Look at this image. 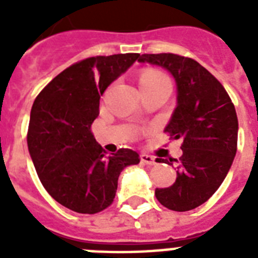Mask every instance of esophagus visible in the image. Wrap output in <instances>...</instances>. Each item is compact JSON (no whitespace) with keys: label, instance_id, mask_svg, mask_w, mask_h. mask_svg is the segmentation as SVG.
<instances>
[{"label":"esophagus","instance_id":"34e87169","mask_svg":"<svg viewBox=\"0 0 258 258\" xmlns=\"http://www.w3.org/2000/svg\"><path fill=\"white\" fill-rule=\"evenodd\" d=\"M141 161L143 162V163H146V165H149V166H153V165H155V163H157V162H155V158H153L151 155H147V154H142Z\"/></svg>","mask_w":258,"mask_h":258}]
</instances>
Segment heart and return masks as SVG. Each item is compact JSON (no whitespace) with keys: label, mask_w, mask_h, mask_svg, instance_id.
<instances>
[{"label":"heart","mask_w":258,"mask_h":258,"mask_svg":"<svg viewBox=\"0 0 258 258\" xmlns=\"http://www.w3.org/2000/svg\"><path fill=\"white\" fill-rule=\"evenodd\" d=\"M162 79H166V76L162 72L157 70H146L142 72L139 76V87L147 86V84H153L155 82H159Z\"/></svg>","instance_id":"heart-1"}]
</instances>
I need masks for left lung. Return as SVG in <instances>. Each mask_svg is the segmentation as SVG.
I'll list each match as a JSON object with an SVG mask.
<instances>
[{
	"mask_svg": "<svg viewBox=\"0 0 258 258\" xmlns=\"http://www.w3.org/2000/svg\"><path fill=\"white\" fill-rule=\"evenodd\" d=\"M138 62L165 68L176 84V107L165 131L182 139V157L175 159L174 184L157 188L155 197L170 210H192L217 191L232 167L238 137L236 108L222 84L192 58L142 54Z\"/></svg>",
	"mask_w": 258,
	"mask_h": 258,
	"instance_id": "8db88e82",
	"label": "left lung"
}]
</instances>
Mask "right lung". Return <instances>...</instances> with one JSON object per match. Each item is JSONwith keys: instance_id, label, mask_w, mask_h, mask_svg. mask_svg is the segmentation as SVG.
Here are the masks:
<instances>
[{"instance_id": "add662e5", "label": "right lung", "mask_w": 258, "mask_h": 258, "mask_svg": "<svg viewBox=\"0 0 258 258\" xmlns=\"http://www.w3.org/2000/svg\"><path fill=\"white\" fill-rule=\"evenodd\" d=\"M139 56H96L76 62L57 75L32 105L26 139L30 158L46 191L70 210L95 214L108 208L121 170L139 163L137 151L108 154L91 133L100 96Z\"/></svg>"}]
</instances>
